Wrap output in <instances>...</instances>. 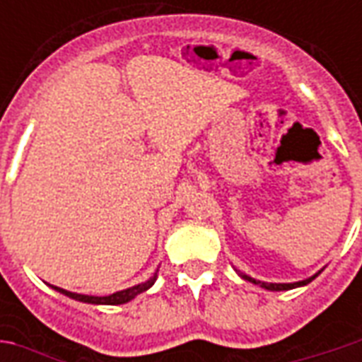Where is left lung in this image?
Segmentation results:
<instances>
[{
	"mask_svg": "<svg viewBox=\"0 0 362 362\" xmlns=\"http://www.w3.org/2000/svg\"><path fill=\"white\" fill-rule=\"evenodd\" d=\"M238 273H240V272H238ZM318 273H316V275H312V277H308V279L296 281V283H264V281L252 279V277H248V275H244V273H240V277H243V279H246V281H250V283H256V285L267 288V291H288V288H295V287H303V285H308V283H310L312 279H316V277H318Z\"/></svg>",
	"mask_w": 362,
	"mask_h": 362,
	"instance_id": "1",
	"label": "left lung"
}]
</instances>
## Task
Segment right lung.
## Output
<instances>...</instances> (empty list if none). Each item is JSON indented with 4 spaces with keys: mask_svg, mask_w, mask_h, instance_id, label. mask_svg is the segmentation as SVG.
<instances>
[{
    "mask_svg": "<svg viewBox=\"0 0 362 362\" xmlns=\"http://www.w3.org/2000/svg\"><path fill=\"white\" fill-rule=\"evenodd\" d=\"M157 281V273L151 277L149 281H145V283H139V285H134V287L129 288H124V291H118V293H112L108 296H90V295H79V293H71V291H66V288H59V287H54L58 293L62 295L69 296V298H75V300H81V303H89V304H126L129 303L132 298H135L137 295H141L145 293L147 288L153 287V283Z\"/></svg>",
    "mask_w": 362,
    "mask_h": 362,
    "instance_id": "1",
    "label": "right lung"
}]
</instances>
